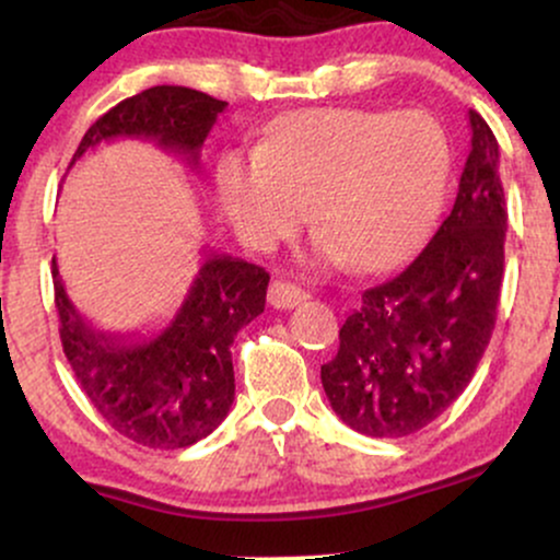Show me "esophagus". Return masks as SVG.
Here are the masks:
<instances>
[{
	"mask_svg": "<svg viewBox=\"0 0 560 560\" xmlns=\"http://www.w3.org/2000/svg\"><path fill=\"white\" fill-rule=\"evenodd\" d=\"M302 300H307V294L294 284L273 281V284L268 287V302H271V307H276V311H292V307H298Z\"/></svg>",
	"mask_w": 560,
	"mask_h": 560,
	"instance_id": "1",
	"label": "esophagus"
}]
</instances>
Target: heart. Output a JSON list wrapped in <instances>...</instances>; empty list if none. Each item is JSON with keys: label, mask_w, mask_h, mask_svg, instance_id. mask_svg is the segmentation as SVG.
Masks as SVG:
<instances>
[{"label": "heart", "mask_w": 560, "mask_h": 560, "mask_svg": "<svg viewBox=\"0 0 560 560\" xmlns=\"http://www.w3.org/2000/svg\"><path fill=\"white\" fill-rule=\"evenodd\" d=\"M445 171V133L429 115L337 107L292 115L258 152H229L218 191L244 240H279L311 205L358 268L378 271L421 240Z\"/></svg>", "instance_id": "1"}]
</instances>
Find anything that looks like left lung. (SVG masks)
<instances>
[{"instance_id": "1", "label": "left lung", "mask_w": 560, "mask_h": 560, "mask_svg": "<svg viewBox=\"0 0 560 560\" xmlns=\"http://www.w3.org/2000/svg\"><path fill=\"white\" fill-rule=\"evenodd\" d=\"M458 195L400 273L363 292L320 365L334 413L369 436H405L458 400L490 345L505 262V195L492 128L468 110Z\"/></svg>"}]
</instances>
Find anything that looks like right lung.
<instances>
[{
  "label": "right lung",
  "instance_id": "right-lung-1",
  "mask_svg": "<svg viewBox=\"0 0 560 560\" xmlns=\"http://www.w3.org/2000/svg\"><path fill=\"white\" fill-rule=\"evenodd\" d=\"M229 102L186 86H152L118 102L83 133L70 168L102 141L144 139L182 155L191 168ZM55 305L66 358L96 413L144 447L178 450L221 427L234 402L231 345L266 307L268 276L255 262L208 253L163 331L94 329L75 311L52 258Z\"/></svg>",
  "mask_w": 560,
  "mask_h": 560
}]
</instances>
